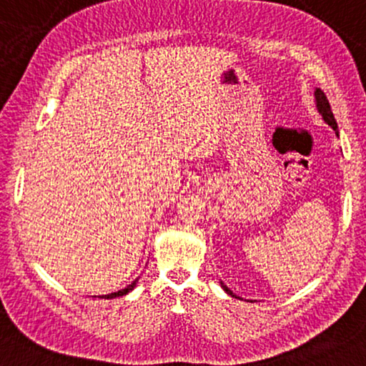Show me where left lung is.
Returning a JSON list of instances; mask_svg holds the SVG:
<instances>
[{
  "instance_id": "8db88e82",
  "label": "left lung",
  "mask_w": 366,
  "mask_h": 366,
  "mask_svg": "<svg viewBox=\"0 0 366 366\" xmlns=\"http://www.w3.org/2000/svg\"><path fill=\"white\" fill-rule=\"evenodd\" d=\"M315 101H317V109H318V112H320L322 114V117H323V121L327 122L328 126L332 127L333 131H335V134L338 136V126H337V121H335V116H333V112H332V107H330V102H328V99H327V96H325V92H323L320 87H317L315 89ZM220 285H222V288L225 292L229 293V295H232V297H235L234 295V292L230 290V288L224 284V282H220ZM235 298H239V297H235Z\"/></svg>"
}]
</instances>
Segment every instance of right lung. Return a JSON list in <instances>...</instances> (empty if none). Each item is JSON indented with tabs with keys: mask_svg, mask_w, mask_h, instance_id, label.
<instances>
[{
	"mask_svg": "<svg viewBox=\"0 0 366 366\" xmlns=\"http://www.w3.org/2000/svg\"><path fill=\"white\" fill-rule=\"evenodd\" d=\"M136 284H137V279L132 282L131 285H127L126 288H122V290H117V292H114V293H109V295H102L101 298H116V297H122V295H126V293H129L134 287H136Z\"/></svg>",
	"mask_w": 366,
	"mask_h": 366,
	"instance_id": "right-lung-1",
	"label": "right lung"
}]
</instances>
